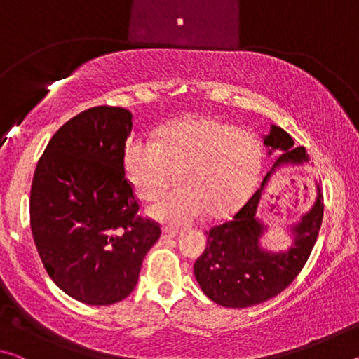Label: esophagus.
<instances>
[{
  "mask_svg": "<svg viewBox=\"0 0 359 359\" xmlns=\"http://www.w3.org/2000/svg\"><path fill=\"white\" fill-rule=\"evenodd\" d=\"M175 236H177V231L172 228H163V231H161L163 239H172V238H175Z\"/></svg>",
  "mask_w": 359,
  "mask_h": 359,
  "instance_id": "esophagus-1",
  "label": "esophagus"
}]
</instances>
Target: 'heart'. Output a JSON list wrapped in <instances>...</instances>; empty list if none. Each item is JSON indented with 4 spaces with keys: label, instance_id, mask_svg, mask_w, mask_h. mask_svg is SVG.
Instances as JSON below:
<instances>
[{
    "label": "heart",
    "instance_id": "b5f03b06",
    "mask_svg": "<svg viewBox=\"0 0 359 359\" xmlns=\"http://www.w3.org/2000/svg\"><path fill=\"white\" fill-rule=\"evenodd\" d=\"M261 144L252 131L210 115H188L158 133L125 145L123 171L139 198L165 193L179 171L182 188L150 208L156 220L184 224L205 214L223 218L238 210L257 185Z\"/></svg>",
    "mask_w": 359,
    "mask_h": 359
}]
</instances>
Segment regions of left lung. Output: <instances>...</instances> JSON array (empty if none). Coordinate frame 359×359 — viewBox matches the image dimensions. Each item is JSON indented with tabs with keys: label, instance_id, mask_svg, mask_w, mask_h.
Masks as SVG:
<instances>
[{
	"label": "left lung",
	"instance_id": "1",
	"mask_svg": "<svg viewBox=\"0 0 359 359\" xmlns=\"http://www.w3.org/2000/svg\"><path fill=\"white\" fill-rule=\"evenodd\" d=\"M263 144L269 156L272 151L282 155L233 220L205 231L208 245L194 263V277L203 293L223 307H252L282 293L311 257L323 220V191L315 182L317 196L311 209L285 228L291 244L278 252L263 247L261 239L269 226L257 217V210L271 177L283 166L311 163L306 149L294 147L293 137L277 125H271Z\"/></svg>",
	"mask_w": 359,
	"mask_h": 359
}]
</instances>
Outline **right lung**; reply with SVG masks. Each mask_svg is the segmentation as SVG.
<instances>
[{
    "label": "right lung",
    "mask_w": 359,
    "mask_h": 359,
    "mask_svg": "<svg viewBox=\"0 0 359 359\" xmlns=\"http://www.w3.org/2000/svg\"><path fill=\"white\" fill-rule=\"evenodd\" d=\"M133 114L96 106L66 121L36 166L29 220L36 248L57 287L90 306L135 290L142 259L160 239L123 171Z\"/></svg>",
    "instance_id": "add662e5"
}]
</instances>
